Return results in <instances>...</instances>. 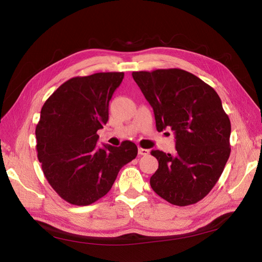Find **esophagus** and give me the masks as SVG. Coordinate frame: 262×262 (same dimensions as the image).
<instances>
[{"label": "esophagus", "mask_w": 262, "mask_h": 262, "mask_svg": "<svg viewBox=\"0 0 262 262\" xmlns=\"http://www.w3.org/2000/svg\"><path fill=\"white\" fill-rule=\"evenodd\" d=\"M150 151L148 149H143V148H138V154L140 156H147L149 155Z\"/></svg>", "instance_id": "34e87169"}]
</instances>
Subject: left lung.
<instances>
[{
    "label": "left lung",
    "mask_w": 262,
    "mask_h": 262,
    "mask_svg": "<svg viewBox=\"0 0 262 262\" xmlns=\"http://www.w3.org/2000/svg\"><path fill=\"white\" fill-rule=\"evenodd\" d=\"M154 108L157 131L175 133L173 155L152 150L159 162L151 188L177 206L195 204L210 193L228 161L231 122L213 87L179 68L133 72Z\"/></svg>",
    "instance_id": "8db88e82"
}]
</instances>
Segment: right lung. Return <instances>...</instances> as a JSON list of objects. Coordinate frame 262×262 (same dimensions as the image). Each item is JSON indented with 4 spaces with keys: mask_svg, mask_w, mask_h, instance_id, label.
Returning a JSON list of instances; mask_svg holds the SVG:
<instances>
[{
    "mask_svg": "<svg viewBox=\"0 0 262 262\" xmlns=\"http://www.w3.org/2000/svg\"><path fill=\"white\" fill-rule=\"evenodd\" d=\"M124 73L68 79L45 102L36 127L38 159L62 200L91 205L105 196L120 169L138 155L131 141L97 149V130L108 120V103Z\"/></svg>",
    "mask_w": 262,
    "mask_h": 262,
    "instance_id": "obj_1",
    "label": "right lung"
}]
</instances>
